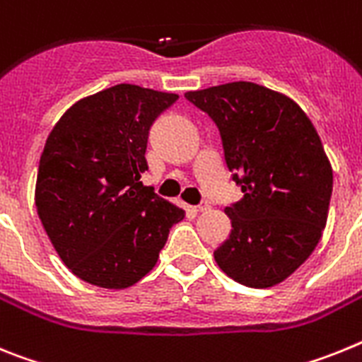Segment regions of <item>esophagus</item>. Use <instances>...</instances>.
<instances>
[{
	"instance_id": "1",
	"label": "esophagus",
	"mask_w": 362,
	"mask_h": 362,
	"mask_svg": "<svg viewBox=\"0 0 362 362\" xmlns=\"http://www.w3.org/2000/svg\"><path fill=\"white\" fill-rule=\"evenodd\" d=\"M209 207H211V204L207 202V200H202V202H200L199 206L194 207V209H197V211H207V209H209Z\"/></svg>"
}]
</instances>
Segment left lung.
<instances>
[{
  "label": "left lung",
  "instance_id": "left-lung-1",
  "mask_svg": "<svg viewBox=\"0 0 362 362\" xmlns=\"http://www.w3.org/2000/svg\"><path fill=\"white\" fill-rule=\"evenodd\" d=\"M185 98L216 124L226 165L240 185L226 207L228 240L218 268L250 288H272L312 255L328 218L333 171L315 127L291 98L233 81Z\"/></svg>",
  "mask_w": 362,
  "mask_h": 362
}]
</instances>
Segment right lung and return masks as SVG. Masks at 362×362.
Listing matches in <instances>:
<instances>
[{
  "mask_svg": "<svg viewBox=\"0 0 362 362\" xmlns=\"http://www.w3.org/2000/svg\"><path fill=\"white\" fill-rule=\"evenodd\" d=\"M177 100L120 83L74 103L50 131L34 200L59 259L81 281L107 290L136 284L184 218L140 182L151 125Z\"/></svg>",
  "mask_w": 362,
  "mask_h": 362,
  "instance_id": "obj_1",
  "label": "right lung"
}]
</instances>
